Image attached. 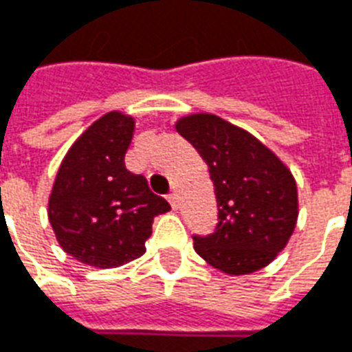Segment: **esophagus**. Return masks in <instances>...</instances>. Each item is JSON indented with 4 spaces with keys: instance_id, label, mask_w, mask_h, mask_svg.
Here are the masks:
<instances>
[{
    "instance_id": "1",
    "label": "esophagus",
    "mask_w": 352,
    "mask_h": 352,
    "mask_svg": "<svg viewBox=\"0 0 352 352\" xmlns=\"http://www.w3.org/2000/svg\"><path fill=\"white\" fill-rule=\"evenodd\" d=\"M166 198H168V202L173 206V210H176V208H178V195H176V192H170Z\"/></svg>"
}]
</instances>
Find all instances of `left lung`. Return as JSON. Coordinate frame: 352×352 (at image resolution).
Wrapping results in <instances>:
<instances>
[{
  "mask_svg": "<svg viewBox=\"0 0 352 352\" xmlns=\"http://www.w3.org/2000/svg\"><path fill=\"white\" fill-rule=\"evenodd\" d=\"M176 131L208 163L219 224L195 236V250L211 267L234 276L267 267L286 248L298 217L297 184L273 150L211 113L182 116Z\"/></svg>",
  "mask_w": 352,
  "mask_h": 352,
  "instance_id": "left-lung-1",
  "label": "left lung"
}]
</instances>
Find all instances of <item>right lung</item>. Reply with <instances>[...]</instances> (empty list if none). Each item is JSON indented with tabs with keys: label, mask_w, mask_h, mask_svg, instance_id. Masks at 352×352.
I'll list each match as a JSON object with an SVG mask.
<instances>
[{
	"label": "right lung",
	"mask_w": 352,
	"mask_h": 352,
	"mask_svg": "<svg viewBox=\"0 0 352 352\" xmlns=\"http://www.w3.org/2000/svg\"><path fill=\"white\" fill-rule=\"evenodd\" d=\"M133 131V116L105 113L76 139L55 176L47 219L60 248L85 265L111 269L142 256L154 217L170 210L144 176L126 168Z\"/></svg>",
	"instance_id": "obj_1"
}]
</instances>
